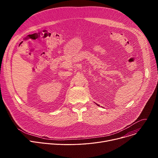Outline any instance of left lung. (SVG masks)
Wrapping results in <instances>:
<instances>
[{
  "label": "left lung",
  "instance_id": "1",
  "mask_svg": "<svg viewBox=\"0 0 158 158\" xmlns=\"http://www.w3.org/2000/svg\"><path fill=\"white\" fill-rule=\"evenodd\" d=\"M97 104L98 106H99V104Z\"/></svg>",
  "mask_w": 158,
  "mask_h": 158
}]
</instances>
